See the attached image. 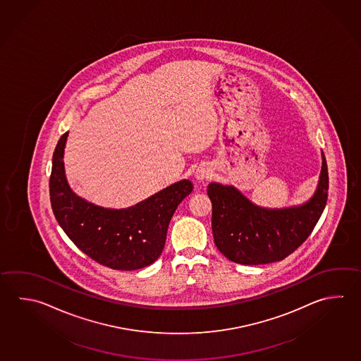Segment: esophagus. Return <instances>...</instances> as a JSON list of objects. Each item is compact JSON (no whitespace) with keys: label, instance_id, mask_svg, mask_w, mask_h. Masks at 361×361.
<instances>
[{"label":"esophagus","instance_id":"1","mask_svg":"<svg viewBox=\"0 0 361 361\" xmlns=\"http://www.w3.org/2000/svg\"><path fill=\"white\" fill-rule=\"evenodd\" d=\"M210 171H209L207 168L200 166V168L195 171V178H196L197 180H204V179H207V178L210 177Z\"/></svg>","mask_w":361,"mask_h":361}]
</instances>
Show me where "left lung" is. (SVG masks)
I'll return each instance as SVG.
<instances>
[{
  "instance_id": "obj_1",
  "label": "left lung",
  "mask_w": 361,
  "mask_h": 361,
  "mask_svg": "<svg viewBox=\"0 0 361 361\" xmlns=\"http://www.w3.org/2000/svg\"><path fill=\"white\" fill-rule=\"evenodd\" d=\"M313 196L305 202L269 209L252 202L234 185L211 182L212 234L217 250L233 262L266 264L282 261L310 235L326 207L328 171L323 151Z\"/></svg>"
}]
</instances>
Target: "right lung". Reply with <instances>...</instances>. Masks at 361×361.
Segmentation results:
<instances>
[{
    "instance_id": "1",
    "label": "right lung",
    "mask_w": 361,
    "mask_h": 361,
    "mask_svg": "<svg viewBox=\"0 0 361 361\" xmlns=\"http://www.w3.org/2000/svg\"><path fill=\"white\" fill-rule=\"evenodd\" d=\"M54 149L49 196L56 220L73 244L109 269L132 271L155 262L164 250L166 231L178 204L193 190L190 179L165 187L125 209L92 204L70 187L66 177V142Z\"/></svg>"
}]
</instances>
